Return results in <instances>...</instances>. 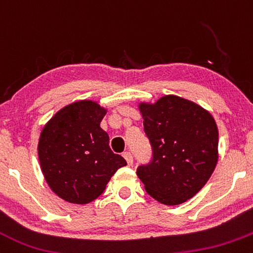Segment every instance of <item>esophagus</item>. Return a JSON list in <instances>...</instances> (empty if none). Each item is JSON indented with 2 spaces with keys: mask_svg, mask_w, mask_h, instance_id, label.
I'll return each instance as SVG.
<instances>
[{
  "mask_svg": "<svg viewBox=\"0 0 253 253\" xmlns=\"http://www.w3.org/2000/svg\"><path fill=\"white\" fill-rule=\"evenodd\" d=\"M123 156H124V159L126 160L127 165H129V166H131V165H132V155H131V152L126 151L123 154Z\"/></svg>",
  "mask_w": 253,
  "mask_h": 253,
  "instance_id": "obj_1",
  "label": "esophagus"
}]
</instances>
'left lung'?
I'll use <instances>...</instances> for the list:
<instances>
[{
	"label": "left lung",
	"instance_id": "obj_1",
	"mask_svg": "<svg viewBox=\"0 0 253 253\" xmlns=\"http://www.w3.org/2000/svg\"><path fill=\"white\" fill-rule=\"evenodd\" d=\"M139 109L152 159L137 167V177L160 203H184L203 188L216 166V123L208 111L177 96L140 103Z\"/></svg>",
	"mask_w": 253,
	"mask_h": 253
}]
</instances>
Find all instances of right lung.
I'll list each match as a JSON object with an SVG mask.
<instances>
[{
	"instance_id": "1",
	"label": "right lung",
	"mask_w": 253,
	"mask_h": 253,
	"mask_svg": "<svg viewBox=\"0 0 253 253\" xmlns=\"http://www.w3.org/2000/svg\"><path fill=\"white\" fill-rule=\"evenodd\" d=\"M106 113L97 102L84 99L60 109L42 127L38 142L42 172L51 191L69 203H91L126 165L112 151L101 127Z\"/></svg>"
}]
</instances>
